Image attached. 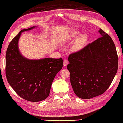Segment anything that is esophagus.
Instances as JSON below:
<instances>
[{
    "instance_id": "34e87169",
    "label": "esophagus",
    "mask_w": 123,
    "mask_h": 123,
    "mask_svg": "<svg viewBox=\"0 0 123 123\" xmlns=\"http://www.w3.org/2000/svg\"><path fill=\"white\" fill-rule=\"evenodd\" d=\"M63 65H64V66H66L67 65H68V61H67V59H64V64H63Z\"/></svg>"
}]
</instances>
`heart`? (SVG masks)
<instances>
[{"instance_id":"b5f03b06","label":"heart","mask_w":123,"mask_h":123,"mask_svg":"<svg viewBox=\"0 0 123 123\" xmlns=\"http://www.w3.org/2000/svg\"><path fill=\"white\" fill-rule=\"evenodd\" d=\"M80 32L78 31H73L70 34L68 38V40H73L78 36ZM87 40V37L85 35L82 34L78 36L77 39L74 43L72 47V49L73 51L77 52L81 50L84 48L85 45Z\"/></svg>"}]
</instances>
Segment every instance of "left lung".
Returning a JSON list of instances; mask_svg holds the SVG:
<instances>
[{"mask_svg":"<svg viewBox=\"0 0 123 123\" xmlns=\"http://www.w3.org/2000/svg\"><path fill=\"white\" fill-rule=\"evenodd\" d=\"M101 37L71 54L67 69L76 96L90 99L104 93L118 69V56L111 38L100 29Z\"/></svg>","mask_w":123,"mask_h":123,"instance_id":"8db88e82","label":"left lung"}]
</instances>
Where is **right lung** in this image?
Masks as SVG:
<instances>
[{"label":"right lung","instance_id":"add662e5","mask_svg":"<svg viewBox=\"0 0 123 123\" xmlns=\"http://www.w3.org/2000/svg\"><path fill=\"white\" fill-rule=\"evenodd\" d=\"M23 29L8 45L6 54V75L8 83L19 96L30 102H40L49 95L53 81L62 68V58L31 60L23 57L18 49Z\"/></svg>","mask_w":123,"mask_h":123}]
</instances>
